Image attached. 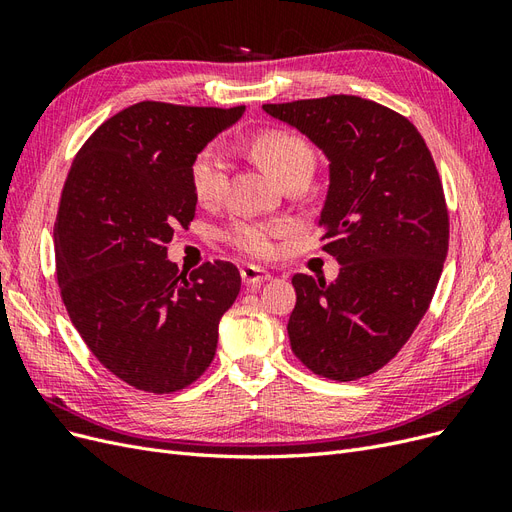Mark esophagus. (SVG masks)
<instances>
[{
	"instance_id": "1",
	"label": "esophagus",
	"mask_w": 512,
	"mask_h": 512,
	"mask_svg": "<svg viewBox=\"0 0 512 512\" xmlns=\"http://www.w3.org/2000/svg\"><path fill=\"white\" fill-rule=\"evenodd\" d=\"M241 280H243V284H245V286L258 288L262 282H269V280H271V275H269L265 269L247 265V267H243V269H241Z\"/></svg>"
}]
</instances>
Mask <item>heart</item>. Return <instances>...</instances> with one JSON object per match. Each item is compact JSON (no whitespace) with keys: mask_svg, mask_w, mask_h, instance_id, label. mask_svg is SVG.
Here are the masks:
<instances>
[{"mask_svg":"<svg viewBox=\"0 0 512 512\" xmlns=\"http://www.w3.org/2000/svg\"><path fill=\"white\" fill-rule=\"evenodd\" d=\"M254 156L269 173L284 181L288 175L301 168H314V151L305 138L286 130H269L254 138ZM228 162L220 145H209L198 153L192 164V188L198 203H218L226 188ZM288 232L286 224H262V222H239L230 226L228 239L241 252L254 258H269L275 252V239Z\"/></svg>","mask_w":512,"mask_h":512,"instance_id":"1","label":"heart"}]
</instances>
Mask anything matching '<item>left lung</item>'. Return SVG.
<instances>
[{"mask_svg": "<svg viewBox=\"0 0 512 512\" xmlns=\"http://www.w3.org/2000/svg\"><path fill=\"white\" fill-rule=\"evenodd\" d=\"M262 111L307 136L329 162L318 228L339 275L329 284L292 277V352L324 378H365L408 342L440 280L448 213L436 164L406 117L359 96Z\"/></svg>", "mask_w": 512, "mask_h": 512, "instance_id": "obj_1", "label": "left lung"}]
</instances>
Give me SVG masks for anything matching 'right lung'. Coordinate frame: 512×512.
<instances>
[{"label": "right lung", "mask_w": 512, "mask_h": 512, "mask_svg": "<svg viewBox=\"0 0 512 512\" xmlns=\"http://www.w3.org/2000/svg\"><path fill=\"white\" fill-rule=\"evenodd\" d=\"M245 106L138 102L87 138L55 220L61 299L96 359L147 393H173L209 367L241 275L207 262L190 277L168 258L194 220L192 164Z\"/></svg>", "instance_id": "obj_1"}]
</instances>
